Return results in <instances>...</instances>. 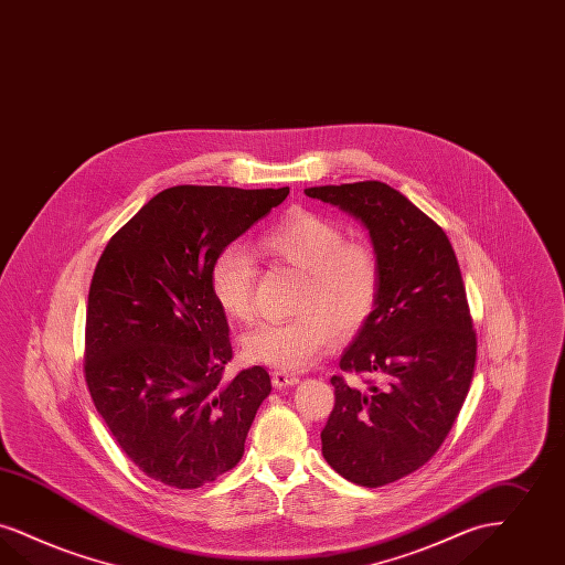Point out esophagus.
<instances>
[{"label": "esophagus", "instance_id": "obj_1", "mask_svg": "<svg viewBox=\"0 0 565 565\" xmlns=\"http://www.w3.org/2000/svg\"><path fill=\"white\" fill-rule=\"evenodd\" d=\"M298 376H294V374H286V372H273L271 374V383L275 388H286V386H294V384H298Z\"/></svg>", "mask_w": 565, "mask_h": 565}]
</instances>
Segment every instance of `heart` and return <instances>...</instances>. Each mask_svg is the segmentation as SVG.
I'll use <instances>...</instances> for the list:
<instances>
[{
  "label": "heart",
  "instance_id": "b5f03b06",
  "mask_svg": "<svg viewBox=\"0 0 565 565\" xmlns=\"http://www.w3.org/2000/svg\"><path fill=\"white\" fill-rule=\"evenodd\" d=\"M265 256L302 271L296 309L300 316L265 321L244 337L252 362L281 372H300L326 355L337 337L355 334L372 316L381 273L365 244L344 242L339 226L311 214L294 212L258 239ZM258 267L248 249L231 244L216 254L210 269L212 294L225 316L248 321L254 313Z\"/></svg>",
  "mask_w": 565,
  "mask_h": 565
}]
</instances>
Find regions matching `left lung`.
I'll list each match as a JSON object with an SVG mask.
<instances>
[{
	"label": "left lung",
	"instance_id": "8db88e82",
	"mask_svg": "<svg viewBox=\"0 0 565 565\" xmlns=\"http://www.w3.org/2000/svg\"><path fill=\"white\" fill-rule=\"evenodd\" d=\"M367 231L379 300L340 358L344 372H372L360 391L332 376L337 404L321 454L344 479L379 488L420 469L448 437L475 372L473 321L448 235L379 181L305 189Z\"/></svg>",
	"mask_w": 565,
	"mask_h": 565
}]
</instances>
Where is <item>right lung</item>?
Returning <instances> with one entry per match:
<instances>
[{"instance_id": "obj_1", "label": "right lung", "mask_w": 565, "mask_h": 565, "mask_svg": "<svg viewBox=\"0 0 565 565\" xmlns=\"http://www.w3.org/2000/svg\"><path fill=\"white\" fill-rule=\"evenodd\" d=\"M288 193L170 186L115 233L96 265L86 383L119 448L159 483L193 490L244 456L271 379L260 365L223 379L233 351L210 269Z\"/></svg>"}]
</instances>
